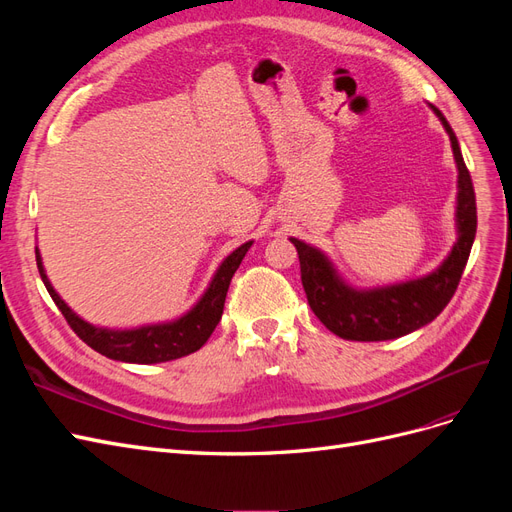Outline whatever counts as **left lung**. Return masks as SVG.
<instances>
[{"label":"left lung","instance_id":"obj_1","mask_svg":"<svg viewBox=\"0 0 512 512\" xmlns=\"http://www.w3.org/2000/svg\"><path fill=\"white\" fill-rule=\"evenodd\" d=\"M429 108L451 138L457 166V241L436 269L406 282L359 288L339 273L335 262L320 247L290 237L299 254L301 282L309 307L324 327L342 339L384 342L425 327L453 299L466 269L476 237V196L453 128L436 106L429 104Z\"/></svg>","mask_w":512,"mask_h":512}]
</instances>
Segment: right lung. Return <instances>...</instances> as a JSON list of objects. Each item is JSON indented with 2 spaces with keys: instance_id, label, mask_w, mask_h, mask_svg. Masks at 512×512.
Here are the masks:
<instances>
[{
  "instance_id": "obj_1",
  "label": "right lung",
  "mask_w": 512,
  "mask_h": 512,
  "mask_svg": "<svg viewBox=\"0 0 512 512\" xmlns=\"http://www.w3.org/2000/svg\"><path fill=\"white\" fill-rule=\"evenodd\" d=\"M252 243L254 241H245L220 262V267L215 269L209 286L205 288L203 294H200V299L188 309V312H183L173 320L149 322V324H141V327H130V329L98 327V324H91L85 318H81L53 288L49 275H46V269L42 265V256L38 247H36V262H38L42 282L46 290H49L55 305L59 307V312L64 314L72 331L79 335L89 348H94L96 352L104 354L106 359H113V361L153 365V363L181 359V356H188L205 346V342L211 337L213 329L218 327V322L222 318L226 292H228L232 275H235V271L239 269L241 260L245 258Z\"/></svg>"
}]
</instances>
